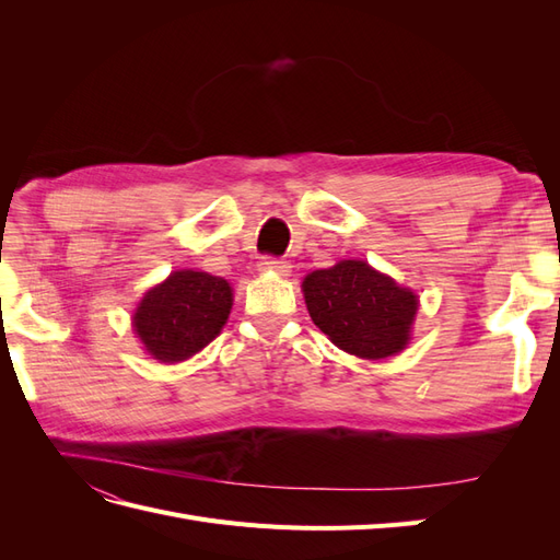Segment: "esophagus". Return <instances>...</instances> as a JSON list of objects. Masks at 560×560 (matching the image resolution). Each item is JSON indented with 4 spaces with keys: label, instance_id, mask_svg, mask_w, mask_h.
I'll return each mask as SVG.
<instances>
[{
    "label": "esophagus",
    "instance_id": "esophagus-1",
    "mask_svg": "<svg viewBox=\"0 0 560 560\" xmlns=\"http://www.w3.org/2000/svg\"><path fill=\"white\" fill-rule=\"evenodd\" d=\"M259 268L261 270H273V273H278V276H290V270H292L290 264H287L284 259H278V257H261Z\"/></svg>",
    "mask_w": 560,
    "mask_h": 560
}]
</instances>
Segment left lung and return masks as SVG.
<instances>
[{"instance_id": "8db88e82", "label": "left lung", "mask_w": 560, "mask_h": 560, "mask_svg": "<svg viewBox=\"0 0 560 560\" xmlns=\"http://www.w3.org/2000/svg\"><path fill=\"white\" fill-rule=\"evenodd\" d=\"M303 296L319 331L350 354L383 360L409 343L416 294L364 261L313 270L303 280Z\"/></svg>"}]
</instances>
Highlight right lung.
<instances>
[{
	"label": "right lung",
	"mask_w": 560,
	"mask_h": 560,
	"mask_svg": "<svg viewBox=\"0 0 560 560\" xmlns=\"http://www.w3.org/2000/svg\"><path fill=\"white\" fill-rule=\"evenodd\" d=\"M231 306L233 294L224 278L177 270L144 294L132 325L156 360L182 362L222 331Z\"/></svg>",
	"instance_id": "1"
}]
</instances>
